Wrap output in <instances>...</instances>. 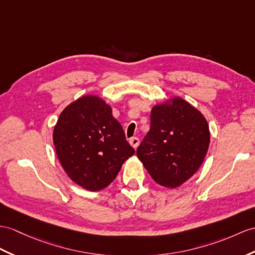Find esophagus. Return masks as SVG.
<instances>
[{"label":"esophagus","instance_id":"1","mask_svg":"<svg viewBox=\"0 0 255 255\" xmlns=\"http://www.w3.org/2000/svg\"><path fill=\"white\" fill-rule=\"evenodd\" d=\"M129 144H131V146L133 147V148H137L138 147V145H139V138L138 137H132V138H129Z\"/></svg>","mask_w":255,"mask_h":255}]
</instances>
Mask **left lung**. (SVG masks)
Returning a JSON list of instances; mask_svg holds the SVG:
<instances>
[{"label": "left lung", "instance_id": "1", "mask_svg": "<svg viewBox=\"0 0 255 255\" xmlns=\"http://www.w3.org/2000/svg\"><path fill=\"white\" fill-rule=\"evenodd\" d=\"M209 144L206 118L183 98L173 97L152 107L150 129L136 154L154 182L176 188L199 169Z\"/></svg>", "mask_w": 255, "mask_h": 255}]
</instances>
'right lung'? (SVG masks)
Returning <instances> with one entry per match:
<instances>
[{"mask_svg": "<svg viewBox=\"0 0 255 255\" xmlns=\"http://www.w3.org/2000/svg\"><path fill=\"white\" fill-rule=\"evenodd\" d=\"M53 141L67 175L90 191L106 188L135 153L111 107L94 95L80 97L63 110Z\"/></svg>", "mask_w": 255, "mask_h": 255, "instance_id": "obj_1", "label": "right lung"}]
</instances>
